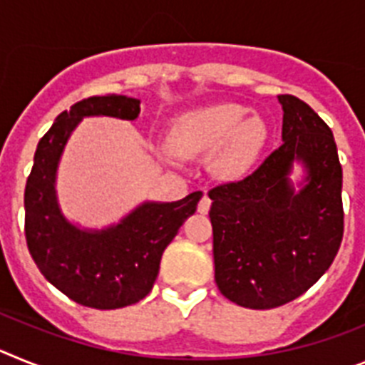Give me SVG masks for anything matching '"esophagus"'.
I'll return each mask as SVG.
<instances>
[{
	"label": "esophagus",
	"mask_w": 365,
	"mask_h": 365,
	"mask_svg": "<svg viewBox=\"0 0 365 365\" xmlns=\"http://www.w3.org/2000/svg\"><path fill=\"white\" fill-rule=\"evenodd\" d=\"M209 209H211V198H209V196L204 192L202 200L198 202V213L205 215V213H209Z\"/></svg>",
	"instance_id": "esophagus-1"
}]
</instances>
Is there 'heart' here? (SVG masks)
Returning <instances> with one entry per match:
<instances>
[{"label":"heart","instance_id":"b5f03b06","mask_svg":"<svg viewBox=\"0 0 365 365\" xmlns=\"http://www.w3.org/2000/svg\"><path fill=\"white\" fill-rule=\"evenodd\" d=\"M266 134L261 117H246V108L240 104L222 103L182 113L167 139L176 156L195 158L211 152V170L224 180H235L257 160Z\"/></svg>","mask_w":365,"mask_h":365}]
</instances>
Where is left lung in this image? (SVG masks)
Masks as SVG:
<instances>
[{
    "instance_id": "obj_1",
    "label": "left lung",
    "mask_w": 365,
    "mask_h": 365,
    "mask_svg": "<svg viewBox=\"0 0 365 365\" xmlns=\"http://www.w3.org/2000/svg\"><path fill=\"white\" fill-rule=\"evenodd\" d=\"M283 145L240 182L209 191L215 281L246 309H275L305 294L329 270L344 237L341 165L334 135L294 95H279ZM294 163L307 176L296 192Z\"/></svg>"
}]
</instances>
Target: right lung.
Returning <instances> with one entry per match:
<instances>
[{
    "label": "right lung",
    "instance_id": "add662e5",
    "mask_svg": "<svg viewBox=\"0 0 365 365\" xmlns=\"http://www.w3.org/2000/svg\"><path fill=\"white\" fill-rule=\"evenodd\" d=\"M139 99L126 95L90 97L60 113L40 139L25 185V239L38 270L78 305L112 310L134 305L154 287L165 248L202 192L178 202H145L104 230H81L60 211L56 169L69 135L84 117L134 121Z\"/></svg>",
    "mask_w": 365,
    "mask_h": 365
}]
</instances>
